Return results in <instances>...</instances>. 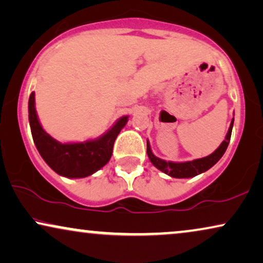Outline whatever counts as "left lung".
Returning a JSON list of instances; mask_svg holds the SVG:
<instances>
[{
	"label": "left lung",
	"mask_w": 263,
	"mask_h": 263,
	"mask_svg": "<svg viewBox=\"0 0 263 263\" xmlns=\"http://www.w3.org/2000/svg\"><path fill=\"white\" fill-rule=\"evenodd\" d=\"M232 127H233V119L231 121L229 132H227L225 141H223L218 149L211 155L202 157V159H197L194 161H187V162H167V161L161 160L159 157L154 155L152 149H150L149 143H146V153L152 163L156 168H159L160 171H162L163 173L168 174V176L173 178H191L201 174L205 171H208L209 168L214 166L218 161L221 159L223 154H225L227 146H229L231 134H232Z\"/></svg>",
	"instance_id": "left-lung-1"
}]
</instances>
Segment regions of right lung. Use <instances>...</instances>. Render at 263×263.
<instances>
[{
	"label": "right lung",
	"mask_w": 263,
	"mask_h": 263,
	"mask_svg": "<svg viewBox=\"0 0 263 263\" xmlns=\"http://www.w3.org/2000/svg\"><path fill=\"white\" fill-rule=\"evenodd\" d=\"M29 120L34 145L52 171L67 178L91 176L110 160L119 132L128 121L122 117L102 137L82 143H60L42 128L34 108V92L29 100Z\"/></svg>",
	"instance_id": "right-lung-1"
}]
</instances>
